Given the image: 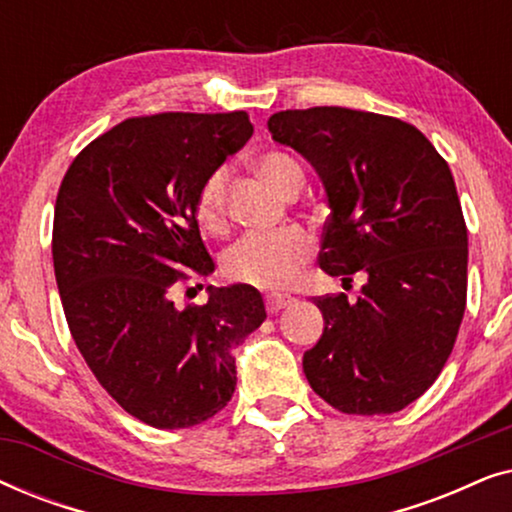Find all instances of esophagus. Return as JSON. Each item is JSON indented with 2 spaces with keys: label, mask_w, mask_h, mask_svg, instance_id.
I'll return each mask as SVG.
<instances>
[{
  "label": "esophagus",
  "mask_w": 512,
  "mask_h": 512,
  "mask_svg": "<svg viewBox=\"0 0 512 512\" xmlns=\"http://www.w3.org/2000/svg\"><path fill=\"white\" fill-rule=\"evenodd\" d=\"M286 305H291V296H286V293H270V296H265V310L270 314L279 312Z\"/></svg>",
  "instance_id": "esophagus-1"
}]
</instances>
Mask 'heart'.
Returning <instances> with one entry per match:
<instances>
[{
  "label": "heart",
  "mask_w": 512,
  "mask_h": 512,
  "mask_svg": "<svg viewBox=\"0 0 512 512\" xmlns=\"http://www.w3.org/2000/svg\"><path fill=\"white\" fill-rule=\"evenodd\" d=\"M258 172L282 195H291L303 184V167L284 151H265L256 160ZM195 221L205 233L221 235L228 226L226 174L216 170L202 181L195 195ZM314 251L312 237L298 228L270 235H247L223 256V272L233 282L258 289H286L296 282L300 270Z\"/></svg>",
  "instance_id": "1"
}]
</instances>
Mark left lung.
Returning <instances> with one entry per match:
<instances>
[{"mask_svg":"<svg viewBox=\"0 0 512 512\" xmlns=\"http://www.w3.org/2000/svg\"><path fill=\"white\" fill-rule=\"evenodd\" d=\"M279 144L324 181L319 265L361 296L314 298L324 333L303 356L307 382L347 415H391L417 401L450 359L466 310L468 235L445 158L415 125L345 107L270 116Z\"/></svg>","mask_w":512,"mask_h":512,"instance_id":"8db88e82","label":"left lung"}]
</instances>
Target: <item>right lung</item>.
Masks as SVG:
<instances>
[{
    "instance_id": "1",
    "label": "right lung",
    "mask_w": 512,
    "mask_h": 512,
    "mask_svg": "<svg viewBox=\"0 0 512 512\" xmlns=\"http://www.w3.org/2000/svg\"><path fill=\"white\" fill-rule=\"evenodd\" d=\"M254 132L247 111L125 118L62 179L53 268L69 333L107 394L153 429H188L226 408L233 347L265 321L254 286H209L177 310L172 286L209 275L195 195Z\"/></svg>"
}]
</instances>
